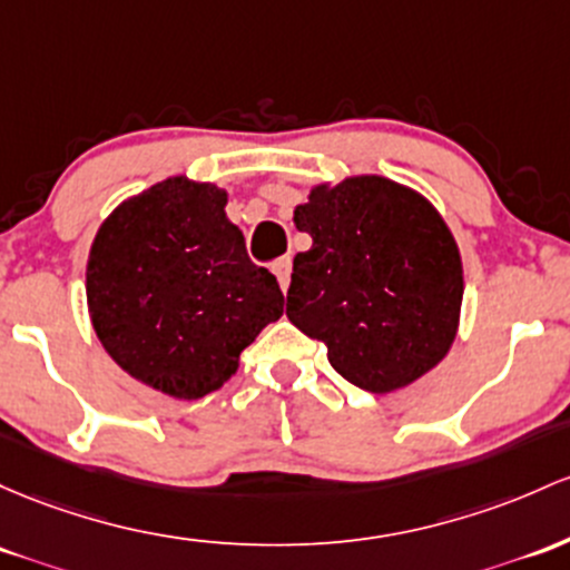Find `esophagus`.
Wrapping results in <instances>:
<instances>
[{
    "instance_id": "esophagus-1",
    "label": "esophagus",
    "mask_w": 570,
    "mask_h": 570,
    "mask_svg": "<svg viewBox=\"0 0 570 570\" xmlns=\"http://www.w3.org/2000/svg\"><path fill=\"white\" fill-rule=\"evenodd\" d=\"M273 273H275V278H278V284H281V289H289V281H292V259L289 256H284V259H278L273 265Z\"/></svg>"
}]
</instances>
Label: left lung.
Here are the masks:
<instances>
[{
	"instance_id": "obj_1",
	"label": "left lung",
	"mask_w": 570,
	"mask_h": 570,
	"mask_svg": "<svg viewBox=\"0 0 570 570\" xmlns=\"http://www.w3.org/2000/svg\"><path fill=\"white\" fill-rule=\"evenodd\" d=\"M295 227L314 243L295 256L286 316L327 346L343 379L386 395L449 354L465 281L430 199L384 175H352L314 186Z\"/></svg>"
}]
</instances>
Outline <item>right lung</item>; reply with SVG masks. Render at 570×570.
Instances as JSON below:
<instances>
[{"mask_svg": "<svg viewBox=\"0 0 570 570\" xmlns=\"http://www.w3.org/2000/svg\"><path fill=\"white\" fill-rule=\"evenodd\" d=\"M227 191L175 175L124 199L91 243L86 299L99 343L151 390L197 400L284 314L278 281L246 254Z\"/></svg>", "mask_w": 570, "mask_h": 570, "instance_id": "obj_1", "label": "right lung"}]
</instances>
